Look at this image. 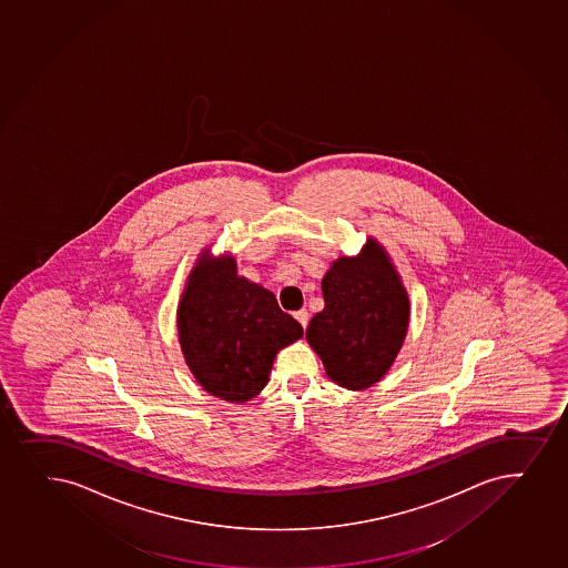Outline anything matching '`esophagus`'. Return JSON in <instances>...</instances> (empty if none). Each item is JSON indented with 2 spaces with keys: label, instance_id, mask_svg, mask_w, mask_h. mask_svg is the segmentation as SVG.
Returning <instances> with one entry per match:
<instances>
[{
  "label": "esophagus",
  "instance_id": "34e87169",
  "mask_svg": "<svg viewBox=\"0 0 568 568\" xmlns=\"http://www.w3.org/2000/svg\"><path fill=\"white\" fill-rule=\"evenodd\" d=\"M294 317H296V321L302 325V328L306 331L307 323H310V313H307V310H298V312L294 313Z\"/></svg>",
  "mask_w": 568,
  "mask_h": 568
}]
</instances>
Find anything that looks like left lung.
I'll return each instance as SVG.
<instances>
[{
	"label": "left lung",
	"mask_w": 568,
	"mask_h": 568,
	"mask_svg": "<svg viewBox=\"0 0 568 568\" xmlns=\"http://www.w3.org/2000/svg\"><path fill=\"white\" fill-rule=\"evenodd\" d=\"M325 310L313 315L306 338L332 382L358 390L389 371L408 331V294L376 242L342 256L323 277Z\"/></svg>",
	"instance_id": "obj_1"
}]
</instances>
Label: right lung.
Returning <instances> with one entry per match:
<instances>
[{
  "label": "right lung",
  "instance_id": "right-lung-1",
  "mask_svg": "<svg viewBox=\"0 0 568 568\" xmlns=\"http://www.w3.org/2000/svg\"><path fill=\"white\" fill-rule=\"evenodd\" d=\"M178 331L197 383L229 402L258 395L275 353L304 334L274 294L237 275L234 258L205 253L179 304Z\"/></svg>",
  "mask_w": 568,
  "mask_h": 568
}]
</instances>
